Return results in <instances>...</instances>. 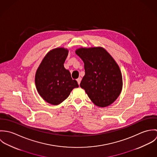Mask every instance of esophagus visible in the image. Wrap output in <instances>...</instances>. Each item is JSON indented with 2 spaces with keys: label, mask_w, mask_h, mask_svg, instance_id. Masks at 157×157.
I'll list each match as a JSON object with an SVG mask.
<instances>
[{
  "label": "esophagus",
  "mask_w": 157,
  "mask_h": 157,
  "mask_svg": "<svg viewBox=\"0 0 157 157\" xmlns=\"http://www.w3.org/2000/svg\"><path fill=\"white\" fill-rule=\"evenodd\" d=\"M81 80H82V78H80V77H79V78H78L77 79V82H78V85H80Z\"/></svg>",
  "instance_id": "1"
}]
</instances>
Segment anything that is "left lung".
Returning a JSON list of instances; mask_svg holds the SVG:
<instances>
[{
    "instance_id": "1",
    "label": "left lung",
    "mask_w": 157,
    "mask_h": 157,
    "mask_svg": "<svg viewBox=\"0 0 157 157\" xmlns=\"http://www.w3.org/2000/svg\"><path fill=\"white\" fill-rule=\"evenodd\" d=\"M75 54L83 61L85 74L80 83L94 105L106 107L119 97L123 78L118 64L103 48H80Z\"/></svg>"
}]
</instances>
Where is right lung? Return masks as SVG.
<instances>
[{
    "mask_svg": "<svg viewBox=\"0 0 157 157\" xmlns=\"http://www.w3.org/2000/svg\"><path fill=\"white\" fill-rule=\"evenodd\" d=\"M69 50L59 47L49 51L37 68L35 75L36 89L47 103L58 105L66 100L74 88H78L69 71L64 67Z\"/></svg>",
    "mask_w": 157,
    "mask_h": 157,
    "instance_id": "1",
    "label": "right lung"
}]
</instances>
